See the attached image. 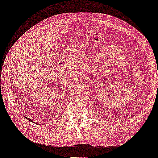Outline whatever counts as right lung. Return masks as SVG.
<instances>
[{"mask_svg":"<svg viewBox=\"0 0 158 158\" xmlns=\"http://www.w3.org/2000/svg\"><path fill=\"white\" fill-rule=\"evenodd\" d=\"M25 117H26V118H27L28 120H29V121H30V122H33V123H34V122H33V121H32L31 119H30V118H27V116H25Z\"/></svg>","mask_w":158,"mask_h":158,"instance_id":"add662e5","label":"right lung"}]
</instances>
